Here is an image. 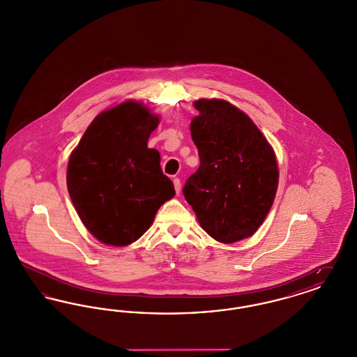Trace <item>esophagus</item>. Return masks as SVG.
I'll return each mask as SVG.
<instances>
[{
    "label": "esophagus",
    "mask_w": 357,
    "mask_h": 357,
    "mask_svg": "<svg viewBox=\"0 0 357 357\" xmlns=\"http://www.w3.org/2000/svg\"><path fill=\"white\" fill-rule=\"evenodd\" d=\"M174 187H175L176 194H179V192H181V188H182V183H181V179H179V178H174Z\"/></svg>",
    "instance_id": "obj_1"
}]
</instances>
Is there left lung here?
Masks as SVG:
<instances>
[{
	"instance_id": "left-lung-1",
	"label": "left lung",
	"mask_w": 357,
	"mask_h": 357,
	"mask_svg": "<svg viewBox=\"0 0 357 357\" xmlns=\"http://www.w3.org/2000/svg\"><path fill=\"white\" fill-rule=\"evenodd\" d=\"M190 131L201 165L183 195L204 231L222 243L253 236L278 187L272 146L246 114L221 99L194 102Z\"/></svg>"
}]
</instances>
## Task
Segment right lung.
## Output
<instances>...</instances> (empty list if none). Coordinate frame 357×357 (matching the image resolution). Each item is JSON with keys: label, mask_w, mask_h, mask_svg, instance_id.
<instances>
[{"label": "right lung", "mask_w": 357, "mask_h": 357, "mask_svg": "<svg viewBox=\"0 0 357 357\" xmlns=\"http://www.w3.org/2000/svg\"><path fill=\"white\" fill-rule=\"evenodd\" d=\"M159 116L127 100L100 112L69 156L67 187L86 230L111 246H127L153 225L175 195L147 142Z\"/></svg>", "instance_id": "obj_1"}]
</instances>
